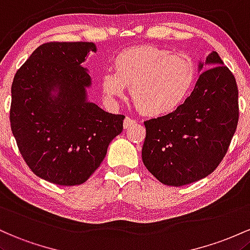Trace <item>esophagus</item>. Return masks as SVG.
Segmentation results:
<instances>
[{
	"label": "esophagus",
	"instance_id": "esophagus-1",
	"mask_svg": "<svg viewBox=\"0 0 250 250\" xmlns=\"http://www.w3.org/2000/svg\"><path fill=\"white\" fill-rule=\"evenodd\" d=\"M134 124H136V120H133L132 118H130V117H126L125 118V120H124V128L131 127V126L134 125Z\"/></svg>",
	"mask_w": 250,
	"mask_h": 250
}]
</instances>
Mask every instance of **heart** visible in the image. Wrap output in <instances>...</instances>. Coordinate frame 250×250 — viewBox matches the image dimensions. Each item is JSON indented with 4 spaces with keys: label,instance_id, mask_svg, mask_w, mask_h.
Here are the masks:
<instances>
[{
    "label": "heart",
    "instance_id": "1",
    "mask_svg": "<svg viewBox=\"0 0 250 250\" xmlns=\"http://www.w3.org/2000/svg\"><path fill=\"white\" fill-rule=\"evenodd\" d=\"M114 72L102 75V91L111 102L131 86V98L142 113L164 116L186 100L196 80V66L189 55L153 46L123 50L114 59Z\"/></svg>",
    "mask_w": 250,
    "mask_h": 250
}]
</instances>
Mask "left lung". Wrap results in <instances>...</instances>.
Wrapping results in <instances>:
<instances>
[{
    "mask_svg": "<svg viewBox=\"0 0 250 250\" xmlns=\"http://www.w3.org/2000/svg\"><path fill=\"white\" fill-rule=\"evenodd\" d=\"M206 62L216 66L202 73L186 103L167 116L144 122L143 163L165 186H187L214 172L237 128L235 77L216 52Z\"/></svg>",
    "mask_w": 250,
    "mask_h": 250,
    "instance_id": "left-lung-1",
    "label": "left lung"
}]
</instances>
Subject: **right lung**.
Returning <instances> with one entry per match:
<instances>
[{
  "instance_id": "obj_1",
  "label": "right lung",
  "mask_w": 250,
  "mask_h": 250,
  "mask_svg": "<svg viewBox=\"0 0 250 250\" xmlns=\"http://www.w3.org/2000/svg\"><path fill=\"white\" fill-rule=\"evenodd\" d=\"M95 49L93 42H46L13 80L9 120L20 153L36 176L58 186L85 183L123 131L125 116L86 100L91 78L81 62Z\"/></svg>"
}]
</instances>
